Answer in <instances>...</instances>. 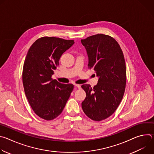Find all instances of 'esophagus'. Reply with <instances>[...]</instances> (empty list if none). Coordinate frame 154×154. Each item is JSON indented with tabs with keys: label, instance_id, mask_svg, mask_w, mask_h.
<instances>
[{
	"label": "esophagus",
	"instance_id": "obj_1",
	"mask_svg": "<svg viewBox=\"0 0 154 154\" xmlns=\"http://www.w3.org/2000/svg\"><path fill=\"white\" fill-rule=\"evenodd\" d=\"M74 86H75V87H77V88H79V89H80V88H81V86H80V85H79V84H74Z\"/></svg>",
	"mask_w": 154,
	"mask_h": 154
}]
</instances>
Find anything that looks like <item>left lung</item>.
Segmentation results:
<instances>
[{
  "label": "left lung",
  "mask_w": 154,
  "mask_h": 154,
  "mask_svg": "<svg viewBox=\"0 0 154 154\" xmlns=\"http://www.w3.org/2000/svg\"><path fill=\"white\" fill-rule=\"evenodd\" d=\"M81 42L88 56V69H93L99 77L93 88L82 85L86 94L82 107L89 118L100 121L113 114L123 98L126 85L125 59L118 42L109 35L97 34Z\"/></svg>",
  "instance_id": "8db88e82"
}]
</instances>
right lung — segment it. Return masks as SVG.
I'll list each match as a JSON object with an SVG mask.
<instances>
[{
	"instance_id": "obj_1",
	"label": "right lung",
	"mask_w": 154,
	"mask_h": 154,
	"mask_svg": "<svg viewBox=\"0 0 154 154\" xmlns=\"http://www.w3.org/2000/svg\"><path fill=\"white\" fill-rule=\"evenodd\" d=\"M74 40L44 36L36 40L26 57L23 82L26 96L35 113L47 121L58 116L74 90L72 84H63L52 75L61 55Z\"/></svg>"
}]
</instances>
